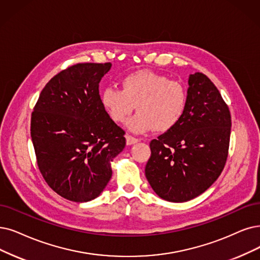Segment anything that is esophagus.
<instances>
[{"mask_svg":"<svg viewBox=\"0 0 260 260\" xmlns=\"http://www.w3.org/2000/svg\"><path fill=\"white\" fill-rule=\"evenodd\" d=\"M138 142H140L139 139L133 138V137L129 136V134H127V136H126V143H127V145H129V146H130V145H133V144L138 143Z\"/></svg>","mask_w":260,"mask_h":260,"instance_id":"1","label":"esophagus"}]
</instances>
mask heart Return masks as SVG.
<instances>
[{"label": "heart", "instance_id": "obj_1", "mask_svg": "<svg viewBox=\"0 0 260 260\" xmlns=\"http://www.w3.org/2000/svg\"><path fill=\"white\" fill-rule=\"evenodd\" d=\"M120 85L121 89H103L100 99L115 122H122L137 108L138 113L126 122L131 132H165L181 119L188 98L181 83L151 70H139L124 76Z\"/></svg>", "mask_w": 260, "mask_h": 260}]
</instances>
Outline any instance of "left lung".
I'll use <instances>...</instances> for the list:
<instances>
[{"instance_id":"1","label":"left lung","mask_w":260,"mask_h":260,"mask_svg":"<svg viewBox=\"0 0 260 260\" xmlns=\"http://www.w3.org/2000/svg\"><path fill=\"white\" fill-rule=\"evenodd\" d=\"M186 107L176 126L150 142L145 175L162 200L188 202L219 178L230 147L232 118L219 89L202 72L189 76Z\"/></svg>"}]
</instances>
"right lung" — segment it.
I'll use <instances>...</instances> for the list:
<instances>
[{"instance_id":"obj_1","label":"right lung","mask_w":260,"mask_h":260,"mask_svg":"<svg viewBox=\"0 0 260 260\" xmlns=\"http://www.w3.org/2000/svg\"><path fill=\"white\" fill-rule=\"evenodd\" d=\"M112 64L84 63L52 78L30 118V138L39 171L66 200L86 203L105 190L112 161L126 145L99 95V82Z\"/></svg>"}]
</instances>
